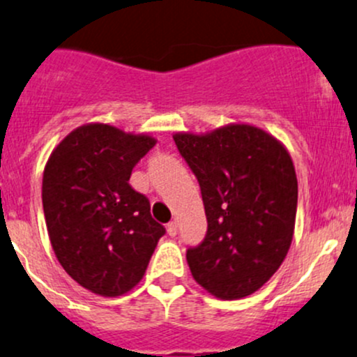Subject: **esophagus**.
Listing matches in <instances>:
<instances>
[{
    "mask_svg": "<svg viewBox=\"0 0 357 357\" xmlns=\"http://www.w3.org/2000/svg\"><path fill=\"white\" fill-rule=\"evenodd\" d=\"M167 231H168V235L170 236H175L178 233V225H177V221H172V223H168L167 225Z\"/></svg>",
    "mask_w": 357,
    "mask_h": 357,
    "instance_id": "obj_1",
    "label": "esophagus"
}]
</instances>
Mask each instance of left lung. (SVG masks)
Masks as SVG:
<instances>
[{
	"mask_svg": "<svg viewBox=\"0 0 357 357\" xmlns=\"http://www.w3.org/2000/svg\"><path fill=\"white\" fill-rule=\"evenodd\" d=\"M174 141L197 178L208 218L204 240L187 248L194 279L221 300L255 293L293 240L298 180L289 153L247 124L175 134Z\"/></svg>",
	"mask_w": 357,
	"mask_h": 357,
	"instance_id": "1",
	"label": "left lung"
}]
</instances>
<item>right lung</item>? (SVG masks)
<instances>
[{
    "label": "right lung",
    "instance_id": "1",
    "mask_svg": "<svg viewBox=\"0 0 357 357\" xmlns=\"http://www.w3.org/2000/svg\"><path fill=\"white\" fill-rule=\"evenodd\" d=\"M155 143L144 134L88 124L68 134L45 165L42 206L51 245L64 271L91 293L132 289L165 235L146 195L129 183Z\"/></svg>",
    "mask_w": 357,
    "mask_h": 357
}]
</instances>
